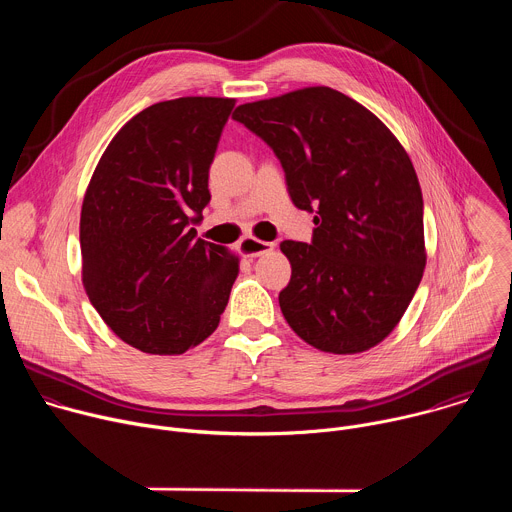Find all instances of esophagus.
<instances>
[{
	"label": "esophagus",
	"instance_id": "34e87169",
	"mask_svg": "<svg viewBox=\"0 0 512 512\" xmlns=\"http://www.w3.org/2000/svg\"><path fill=\"white\" fill-rule=\"evenodd\" d=\"M241 251L243 255L247 257H259V255H265V253H271L273 251V243L269 241H261L253 235H247L241 239Z\"/></svg>",
	"mask_w": 512,
	"mask_h": 512
}]
</instances>
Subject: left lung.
<instances>
[{"label":"left lung","instance_id":"1","mask_svg":"<svg viewBox=\"0 0 512 512\" xmlns=\"http://www.w3.org/2000/svg\"><path fill=\"white\" fill-rule=\"evenodd\" d=\"M233 119L271 145L291 202L316 212L312 245H279L291 263L283 318L322 352L377 346L403 318L427 261L405 148L375 113L330 87L245 103Z\"/></svg>","mask_w":512,"mask_h":512}]
</instances>
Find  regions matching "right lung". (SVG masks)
Instances as JSON below:
<instances>
[{"label":"right lung","mask_w":512,"mask_h":512,"mask_svg":"<svg viewBox=\"0 0 512 512\" xmlns=\"http://www.w3.org/2000/svg\"><path fill=\"white\" fill-rule=\"evenodd\" d=\"M235 107L180 97L131 117L109 141L81 208L83 285L103 322L148 354H182L221 322L239 255L196 239L208 170Z\"/></svg>","instance_id":"add662e5"}]
</instances>
